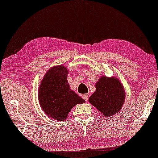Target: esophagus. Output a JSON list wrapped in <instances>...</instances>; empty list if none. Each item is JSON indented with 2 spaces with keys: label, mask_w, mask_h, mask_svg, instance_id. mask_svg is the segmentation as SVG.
I'll use <instances>...</instances> for the list:
<instances>
[{
  "label": "esophagus",
  "mask_w": 158,
  "mask_h": 158,
  "mask_svg": "<svg viewBox=\"0 0 158 158\" xmlns=\"http://www.w3.org/2000/svg\"><path fill=\"white\" fill-rule=\"evenodd\" d=\"M83 98L85 101H88V94H83Z\"/></svg>",
  "instance_id": "1"
}]
</instances>
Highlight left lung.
<instances>
[{
  "mask_svg": "<svg viewBox=\"0 0 158 158\" xmlns=\"http://www.w3.org/2000/svg\"><path fill=\"white\" fill-rule=\"evenodd\" d=\"M125 101V90L116 77L101 76L96 83V91L88 101L105 117H112L120 111Z\"/></svg>",
  "mask_w": 158,
  "mask_h": 158,
  "instance_id": "8db88e82",
  "label": "left lung"
}]
</instances>
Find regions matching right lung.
I'll return each mask as SVG.
<instances>
[{"label": "right lung", "instance_id": "obj_1", "mask_svg": "<svg viewBox=\"0 0 158 158\" xmlns=\"http://www.w3.org/2000/svg\"><path fill=\"white\" fill-rule=\"evenodd\" d=\"M68 73V68L64 65L52 67L46 73L39 87L38 98L43 111L59 122L66 119L73 106L85 103L70 90Z\"/></svg>", "mask_w": 158, "mask_h": 158}]
</instances>
